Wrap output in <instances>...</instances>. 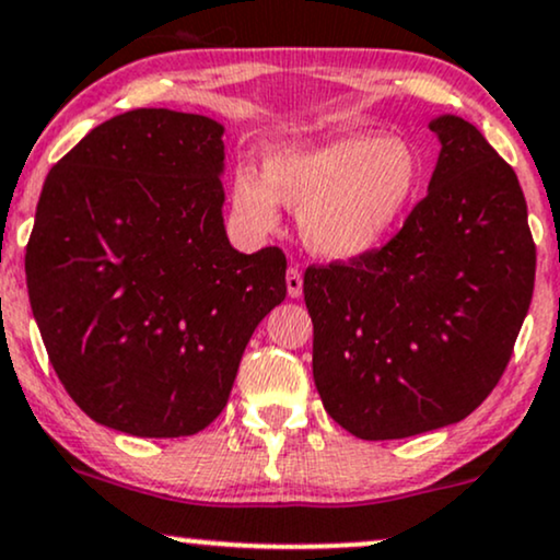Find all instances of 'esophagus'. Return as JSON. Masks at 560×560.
I'll return each mask as SVG.
<instances>
[{
  "instance_id": "1",
  "label": "esophagus",
  "mask_w": 560,
  "mask_h": 560,
  "mask_svg": "<svg viewBox=\"0 0 560 560\" xmlns=\"http://www.w3.org/2000/svg\"><path fill=\"white\" fill-rule=\"evenodd\" d=\"M285 285H288V295H291V299H301V293H303V275H301L299 267L288 269Z\"/></svg>"
}]
</instances>
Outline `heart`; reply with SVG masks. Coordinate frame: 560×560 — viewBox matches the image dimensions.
<instances>
[{
    "mask_svg": "<svg viewBox=\"0 0 560 560\" xmlns=\"http://www.w3.org/2000/svg\"><path fill=\"white\" fill-rule=\"evenodd\" d=\"M423 158L397 135H342L269 148L261 171L231 174L233 215L246 231L269 233L280 205L299 212L301 236L324 259L348 261L382 246L416 205Z\"/></svg>",
    "mask_w": 560,
    "mask_h": 560,
    "instance_id": "b5f03b06",
    "label": "heart"
}]
</instances>
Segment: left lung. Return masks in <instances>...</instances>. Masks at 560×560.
<instances>
[{
  "label": "left lung",
  "instance_id": "left-lung-1",
  "mask_svg": "<svg viewBox=\"0 0 560 560\" xmlns=\"http://www.w3.org/2000/svg\"><path fill=\"white\" fill-rule=\"evenodd\" d=\"M441 153L428 195L389 244L308 267L314 384L358 439L459 423L493 392L535 288L520 178L470 121L431 124Z\"/></svg>",
  "mask_w": 560,
  "mask_h": 560
}]
</instances>
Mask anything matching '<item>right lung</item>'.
Instances as JSON below:
<instances>
[{
	"label": "right lung",
	"instance_id": "add662e5",
	"mask_svg": "<svg viewBox=\"0 0 560 560\" xmlns=\"http://www.w3.org/2000/svg\"><path fill=\"white\" fill-rule=\"evenodd\" d=\"M223 124L135 108L48 171L25 248L48 361L95 423L178 439L220 416L285 254H241L223 223Z\"/></svg>",
	"mask_w": 560,
	"mask_h": 560
}]
</instances>
